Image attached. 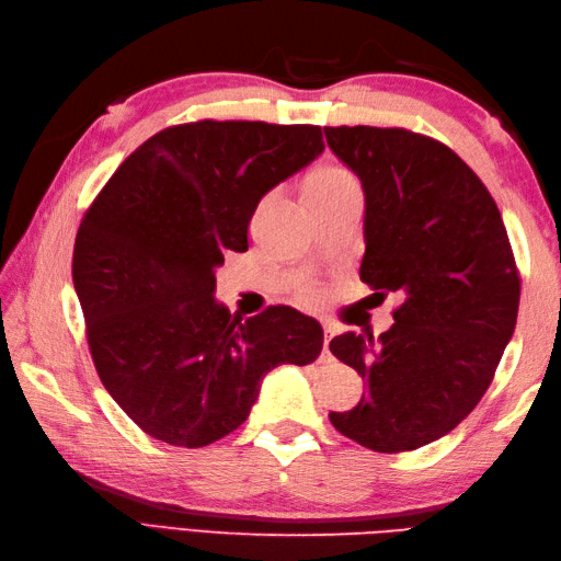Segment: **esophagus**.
Returning a JSON list of instances; mask_svg holds the SVG:
<instances>
[{"mask_svg": "<svg viewBox=\"0 0 561 561\" xmlns=\"http://www.w3.org/2000/svg\"><path fill=\"white\" fill-rule=\"evenodd\" d=\"M332 335H335V328H332V325H325V337H323V354H325V356L330 354V352H328V344H330Z\"/></svg>", "mask_w": 561, "mask_h": 561, "instance_id": "obj_1", "label": "esophagus"}]
</instances>
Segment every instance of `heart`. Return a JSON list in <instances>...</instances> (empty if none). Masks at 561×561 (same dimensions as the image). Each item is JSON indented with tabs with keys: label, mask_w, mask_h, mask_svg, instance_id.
<instances>
[{
	"label": "heart",
	"mask_w": 561,
	"mask_h": 561,
	"mask_svg": "<svg viewBox=\"0 0 561 561\" xmlns=\"http://www.w3.org/2000/svg\"><path fill=\"white\" fill-rule=\"evenodd\" d=\"M347 183H354V178L347 171L335 169V165H328V169H320L311 175V181H308V185H306V197L328 193V190H335V187L347 185ZM299 296H301V301H306V304H316L320 299V291L308 284V287H304L299 291Z\"/></svg>",
	"instance_id": "obj_1"
}]
</instances>
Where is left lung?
<instances>
[{
    "mask_svg": "<svg viewBox=\"0 0 561 561\" xmlns=\"http://www.w3.org/2000/svg\"><path fill=\"white\" fill-rule=\"evenodd\" d=\"M359 175L366 253L359 277L398 294L392 328L330 342L366 380L340 434L378 453L422 448L453 432L490 388L514 335L520 274L490 190L456 151L404 127H325Z\"/></svg>",
    "mask_w": 561,
    "mask_h": 561,
    "instance_id": "8db88e82",
    "label": "left lung"
}]
</instances>
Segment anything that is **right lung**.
I'll list each match as a JSON object with an SVG mask.
<instances>
[{
    "mask_svg": "<svg viewBox=\"0 0 561 561\" xmlns=\"http://www.w3.org/2000/svg\"><path fill=\"white\" fill-rule=\"evenodd\" d=\"M323 149L316 125H173L129 153L83 214L71 279L91 359L145 434L209 446L248 420L274 366L318 359V320L289 306L236 318L214 301V270L248 250L262 195Z\"/></svg>",
    "mask_w": 561,
    "mask_h": 561,
    "instance_id": "add662e5",
    "label": "right lung"
}]
</instances>
